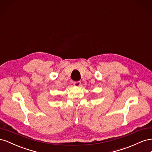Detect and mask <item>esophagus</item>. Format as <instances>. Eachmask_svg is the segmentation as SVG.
<instances>
[{"mask_svg": "<svg viewBox=\"0 0 152 152\" xmlns=\"http://www.w3.org/2000/svg\"><path fill=\"white\" fill-rule=\"evenodd\" d=\"M80 84H81L80 81H75V82H73V84H74L75 86H77V87L80 86Z\"/></svg>", "mask_w": 152, "mask_h": 152, "instance_id": "esophagus-1", "label": "esophagus"}]
</instances>
